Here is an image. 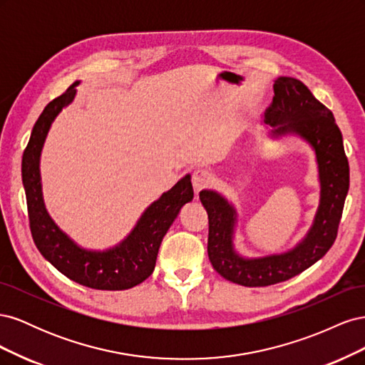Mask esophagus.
<instances>
[{"label":"esophagus","instance_id":"esophagus-1","mask_svg":"<svg viewBox=\"0 0 365 365\" xmlns=\"http://www.w3.org/2000/svg\"><path fill=\"white\" fill-rule=\"evenodd\" d=\"M212 182H213V175L210 173L207 169H197V170L193 172L192 184L195 187L196 193L201 192L202 189H205V187H208Z\"/></svg>","mask_w":365,"mask_h":365}]
</instances>
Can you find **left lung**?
I'll use <instances>...</instances> for the list:
<instances>
[{
	"label": "left lung",
	"instance_id": "8db88e82",
	"mask_svg": "<svg viewBox=\"0 0 365 365\" xmlns=\"http://www.w3.org/2000/svg\"><path fill=\"white\" fill-rule=\"evenodd\" d=\"M274 134L294 132L315 149L322 200L314 225L294 250L262 259H242L233 250L235 208L222 196L202 190L200 200L208 215V259L224 279L256 288L286 282L322 259L334 245L349 192V161L334 114L318 102L309 88L294 77H279L274 97L264 111Z\"/></svg>",
	"mask_w": 365,
	"mask_h": 365
}]
</instances>
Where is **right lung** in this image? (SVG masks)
<instances>
[{
    "mask_svg": "<svg viewBox=\"0 0 365 365\" xmlns=\"http://www.w3.org/2000/svg\"><path fill=\"white\" fill-rule=\"evenodd\" d=\"M76 85L79 82H74L67 91L43 108L24 150L23 182L31 237L42 256L73 282L93 289H129L145 282L153 272L164 235L181 207L193 200L190 175L163 193L160 200L143 213L137 227L118 247L103 252L77 247L56 227L43 207L39 176V157L47 132L54 117L74 98Z\"/></svg>",
    "mask_w": 365,
    "mask_h": 365,
    "instance_id": "1",
    "label": "right lung"
}]
</instances>
